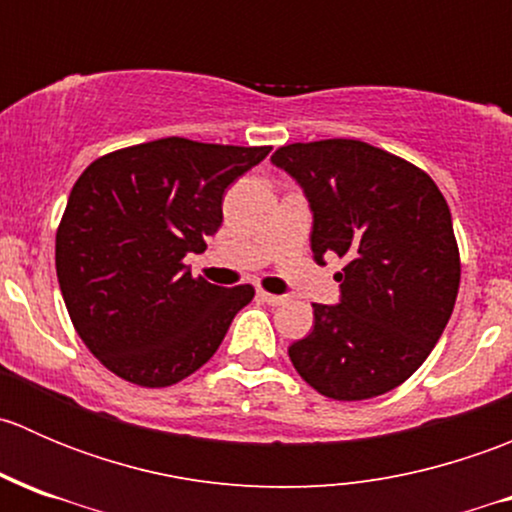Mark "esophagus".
Wrapping results in <instances>:
<instances>
[{
    "mask_svg": "<svg viewBox=\"0 0 512 512\" xmlns=\"http://www.w3.org/2000/svg\"><path fill=\"white\" fill-rule=\"evenodd\" d=\"M257 297L262 299V302L272 304V307H280V304L287 302V297H282V294H270V292H257Z\"/></svg>",
    "mask_w": 512,
    "mask_h": 512,
    "instance_id": "esophagus-1",
    "label": "esophagus"
}]
</instances>
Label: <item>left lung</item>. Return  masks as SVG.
<instances>
[{"label": "left lung", "mask_w": 512, "mask_h": 512, "mask_svg": "<svg viewBox=\"0 0 512 512\" xmlns=\"http://www.w3.org/2000/svg\"><path fill=\"white\" fill-rule=\"evenodd\" d=\"M312 210V255L344 257L339 302L312 304L289 347L297 374L337 401L404 384L441 339L461 282L446 198L431 178L352 138L292 143L272 156Z\"/></svg>", "instance_id": "obj_1"}]
</instances>
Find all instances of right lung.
<instances>
[{"label": "right lung", "mask_w": 512, "mask_h": 512, "mask_svg": "<svg viewBox=\"0 0 512 512\" xmlns=\"http://www.w3.org/2000/svg\"><path fill=\"white\" fill-rule=\"evenodd\" d=\"M160 138L94 160L56 232V275L76 332L131 384H178L218 352L255 289L210 285L183 265L223 225V195L267 158Z\"/></svg>", "instance_id": "right-lung-1"}]
</instances>
